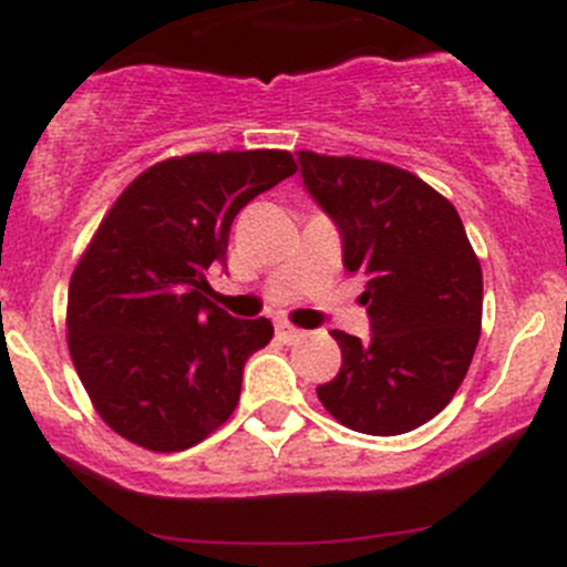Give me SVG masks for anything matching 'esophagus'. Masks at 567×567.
Here are the masks:
<instances>
[{"label":"esophagus","mask_w":567,"mask_h":567,"mask_svg":"<svg viewBox=\"0 0 567 567\" xmlns=\"http://www.w3.org/2000/svg\"><path fill=\"white\" fill-rule=\"evenodd\" d=\"M274 331H277V337L282 342H299L301 337H305V329L288 323V320H277V323H274Z\"/></svg>","instance_id":"34e87169"}]
</instances>
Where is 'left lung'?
I'll use <instances>...</instances> for the list:
<instances>
[{"label": "left lung", "mask_w": 567, "mask_h": 567, "mask_svg": "<svg viewBox=\"0 0 567 567\" xmlns=\"http://www.w3.org/2000/svg\"><path fill=\"white\" fill-rule=\"evenodd\" d=\"M301 177L364 279L368 342L334 329L342 368L318 386L340 425L398 436L425 425L466 379L483 326V268L444 194L394 164L299 151Z\"/></svg>", "instance_id": "left-lung-1"}]
</instances>
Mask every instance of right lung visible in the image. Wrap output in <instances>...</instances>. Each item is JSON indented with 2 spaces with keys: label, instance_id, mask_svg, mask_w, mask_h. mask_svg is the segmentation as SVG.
Listing matches in <instances>:
<instances>
[{
  "label": "right lung",
  "instance_id": "right-lung-1",
  "mask_svg": "<svg viewBox=\"0 0 567 567\" xmlns=\"http://www.w3.org/2000/svg\"><path fill=\"white\" fill-rule=\"evenodd\" d=\"M288 151L188 153L123 188L68 285V351L90 403L117 436L181 453L225 425L268 318L208 299L238 210L296 173Z\"/></svg>",
  "mask_w": 567,
  "mask_h": 567
}]
</instances>
